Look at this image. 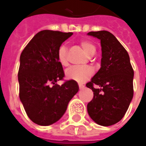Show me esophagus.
Masks as SVG:
<instances>
[{"label": "esophagus", "instance_id": "1", "mask_svg": "<svg viewBox=\"0 0 146 146\" xmlns=\"http://www.w3.org/2000/svg\"><path fill=\"white\" fill-rule=\"evenodd\" d=\"M84 88V85H83V84H79V88L80 89H83Z\"/></svg>", "mask_w": 146, "mask_h": 146}]
</instances>
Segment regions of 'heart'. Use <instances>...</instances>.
<instances>
[{"label":"heart","instance_id":"b5f03b06","mask_svg":"<svg viewBox=\"0 0 146 146\" xmlns=\"http://www.w3.org/2000/svg\"><path fill=\"white\" fill-rule=\"evenodd\" d=\"M83 50L88 55L92 56L96 53V46L92 42L83 40L80 42ZM58 60L63 66L68 65L67 61V47L62 45L58 50ZM93 74V70L90 66H72L66 71V76L69 80H75L78 83H84L89 79Z\"/></svg>","mask_w":146,"mask_h":146}]
</instances>
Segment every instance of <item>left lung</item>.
<instances>
[{"instance_id":"left-lung-1","label":"left lung","mask_w":146,"mask_h":146,"mask_svg":"<svg viewBox=\"0 0 146 146\" xmlns=\"http://www.w3.org/2000/svg\"><path fill=\"white\" fill-rule=\"evenodd\" d=\"M87 35L100 40L102 51L100 69L86 84L94 94L87 105L88 113L99 125L111 126L123 119L133 99V68L127 51L111 32ZM94 84L99 88L95 89Z\"/></svg>"}]
</instances>
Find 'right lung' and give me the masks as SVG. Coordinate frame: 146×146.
<instances>
[{"label": "right lung", "instance_id": "right-lung-1", "mask_svg": "<svg viewBox=\"0 0 146 146\" xmlns=\"http://www.w3.org/2000/svg\"><path fill=\"white\" fill-rule=\"evenodd\" d=\"M72 35L42 31L21 53L18 73L20 101L29 119L39 126L58 122L79 90L75 80H68L62 85L57 84L65 76L58 60V50Z\"/></svg>", "mask_w": 146, "mask_h": 146}]
</instances>
